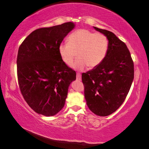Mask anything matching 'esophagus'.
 Masks as SVG:
<instances>
[{
  "mask_svg": "<svg viewBox=\"0 0 149 149\" xmlns=\"http://www.w3.org/2000/svg\"><path fill=\"white\" fill-rule=\"evenodd\" d=\"M77 79L78 80H82L81 74H80V73H77Z\"/></svg>",
  "mask_w": 149,
  "mask_h": 149,
  "instance_id": "1",
  "label": "esophagus"
}]
</instances>
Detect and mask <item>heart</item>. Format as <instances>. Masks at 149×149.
I'll return each mask as SVG.
<instances>
[{
	"instance_id": "obj_1",
	"label": "heart",
	"mask_w": 149,
	"mask_h": 149,
	"mask_svg": "<svg viewBox=\"0 0 149 149\" xmlns=\"http://www.w3.org/2000/svg\"><path fill=\"white\" fill-rule=\"evenodd\" d=\"M109 48V40L107 36L100 33H94L86 29H78L68 37V42L59 45L60 57L65 63L71 65L77 57L79 58L72 65L77 70L84 68L94 69L103 61Z\"/></svg>"
}]
</instances>
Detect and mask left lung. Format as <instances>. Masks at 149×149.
I'll return each mask as SVG.
<instances>
[{"label":"left lung","instance_id":"1","mask_svg":"<svg viewBox=\"0 0 149 149\" xmlns=\"http://www.w3.org/2000/svg\"><path fill=\"white\" fill-rule=\"evenodd\" d=\"M94 29L107 37L108 52L98 67L82 73V80L88 108L98 116H106L126 100L134 78V65L124 42L111 31Z\"/></svg>","mask_w":149,"mask_h":149}]
</instances>
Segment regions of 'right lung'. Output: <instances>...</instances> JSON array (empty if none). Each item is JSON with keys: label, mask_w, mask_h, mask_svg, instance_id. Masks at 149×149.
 Here are the masks:
<instances>
[{"label": "right lung", "mask_w": 149, "mask_h": 149, "mask_svg": "<svg viewBox=\"0 0 149 149\" xmlns=\"http://www.w3.org/2000/svg\"><path fill=\"white\" fill-rule=\"evenodd\" d=\"M74 27L72 22L40 28L18 49L17 74L23 98L38 114L54 116L61 110L76 72L62 61L58 47Z\"/></svg>", "instance_id": "add662e5"}]
</instances>
